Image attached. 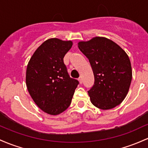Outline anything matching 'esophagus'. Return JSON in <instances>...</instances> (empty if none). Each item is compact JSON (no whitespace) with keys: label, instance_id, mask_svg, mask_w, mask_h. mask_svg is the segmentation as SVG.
Returning a JSON list of instances; mask_svg holds the SVG:
<instances>
[{"label":"esophagus","instance_id":"obj_1","mask_svg":"<svg viewBox=\"0 0 148 148\" xmlns=\"http://www.w3.org/2000/svg\"><path fill=\"white\" fill-rule=\"evenodd\" d=\"M78 80H79V83H80V84H82V77H79V79H78Z\"/></svg>","mask_w":148,"mask_h":148}]
</instances>
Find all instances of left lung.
<instances>
[{
    "label": "left lung",
    "mask_w": 148,
    "mask_h": 148,
    "mask_svg": "<svg viewBox=\"0 0 148 148\" xmlns=\"http://www.w3.org/2000/svg\"><path fill=\"white\" fill-rule=\"evenodd\" d=\"M86 56L95 77L88 91L92 104L101 110L119 105L129 92L132 69L129 56L119 45L105 37H95L78 43Z\"/></svg>",
    "instance_id": "obj_1"
}]
</instances>
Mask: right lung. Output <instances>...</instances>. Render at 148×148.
Segmentation results:
<instances>
[{
    "label": "right lung",
    "instance_id": "obj_1",
    "mask_svg": "<svg viewBox=\"0 0 148 148\" xmlns=\"http://www.w3.org/2000/svg\"><path fill=\"white\" fill-rule=\"evenodd\" d=\"M71 46V40L48 39L37 48L27 65L29 94L37 106L49 114L58 115L69 108L79 83L69 77L63 60Z\"/></svg>",
    "mask_w": 148,
    "mask_h": 148
}]
</instances>
